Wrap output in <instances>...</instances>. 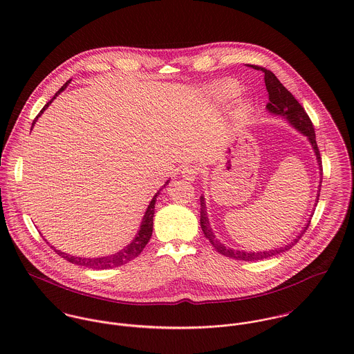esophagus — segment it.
Instances as JSON below:
<instances>
[{
	"instance_id": "34e87169",
	"label": "esophagus",
	"mask_w": 354,
	"mask_h": 354,
	"mask_svg": "<svg viewBox=\"0 0 354 354\" xmlns=\"http://www.w3.org/2000/svg\"><path fill=\"white\" fill-rule=\"evenodd\" d=\"M181 174L185 180L188 181H194L198 174H199V167L195 166V165H185L183 169H181Z\"/></svg>"
}]
</instances>
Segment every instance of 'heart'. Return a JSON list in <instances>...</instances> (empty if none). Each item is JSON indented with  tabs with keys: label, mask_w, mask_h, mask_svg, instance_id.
<instances>
[{
	"label": "heart",
	"mask_w": 354,
	"mask_h": 354,
	"mask_svg": "<svg viewBox=\"0 0 354 354\" xmlns=\"http://www.w3.org/2000/svg\"><path fill=\"white\" fill-rule=\"evenodd\" d=\"M222 94H223L226 98H232V97H234V95L237 94V87L233 86V84H225V86H223V90H222ZM247 111H248L247 106H240V107H237L236 111H234V118H236V120H243V118L247 115Z\"/></svg>",
	"instance_id": "heart-1"
}]
</instances>
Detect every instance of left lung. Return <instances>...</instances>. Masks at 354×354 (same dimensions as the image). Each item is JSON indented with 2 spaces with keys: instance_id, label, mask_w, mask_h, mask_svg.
Here are the masks:
<instances>
[{
  "instance_id": "obj_1",
  "label": "left lung",
  "mask_w": 354,
  "mask_h": 354,
  "mask_svg": "<svg viewBox=\"0 0 354 354\" xmlns=\"http://www.w3.org/2000/svg\"><path fill=\"white\" fill-rule=\"evenodd\" d=\"M253 69L256 71H261L264 73V83H266V88L268 93V103H267V110L272 114L281 115L283 118H286L297 131H300L303 135H305L309 140V143L312 145V149L316 155L317 163H319V169L322 170V158H320V151L319 147L316 145V136H315V129L312 125V121L309 118V115L306 114V111L304 110L303 106L297 102V100L292 95L290 91L286 90V87H283V84L277 79V76L263 68V66H257L252 65ZM320 187V185H319ZM319 195H320V189L317 192L316 196V202L319 201ZM310 221H308V223L305 225L303 232L300 233V236H297V239H295L290 244L281 247V248H275L271 251H263V252H244V251H237L233 248H227L225 247L222 243H219L209 226L208 222V216H207V211H205V202L204 198H201V226H202L203 233L205 236V239L212 244V247L216 250V252L226 256V257H232V259H237V260H245V261H253V260H261V259H267L271 256H275L278 253L286 252L289 251L295 244L299 243V240L304 236V233L306 232L308 226H309Z\"/></svg>"
}]
</instances>
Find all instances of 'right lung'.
Instances as JSON below:
<instances>
[{
  "instance_id": "add662e5",
  "label": "right lung",
  "mask_w": 354,
  "mask_h": 354,
  "mask_svg": "<svg viewBox=\"0 0 354 354\" xmlns=\"http://www.w3.org/2000/svg\"><path fill=\"white\" fill-rule=\"evenodd\" d=\"M69 82H66L57 93L53 97V100H55V97L62 93L66 86H68ZM51 101L48 102L44 109L41 110V113L35 117L34 122H32V127L35 124V121L38 120V117L44 113V110H46V107L50 104ZM169 181H166L165 185H167ZM163 185V187H165ZM159 195V191L155 194V196L152 198L151 202L147 207V211L143 216V221H142V225H140V229L136 234V237L132 240L131 244H128L124 250H121L120 252L114 253V254H110V256H102V257H93V259H88V257H77V256H72V254H68V253L61 252V251H57L54 250L55 252L58 253L59 256H62L65 260H68L69 263H73V264H77V266H83V267H87V268H94V270H107V268H114V267H118V266H122L128 261H131L132 259L138 257L142 251L145 250V247L147 245V243L150 241L152 236V225H153V212H155V202H156V196ZM53 248V247H51Z\"/></svg>"
}]
</instances>
